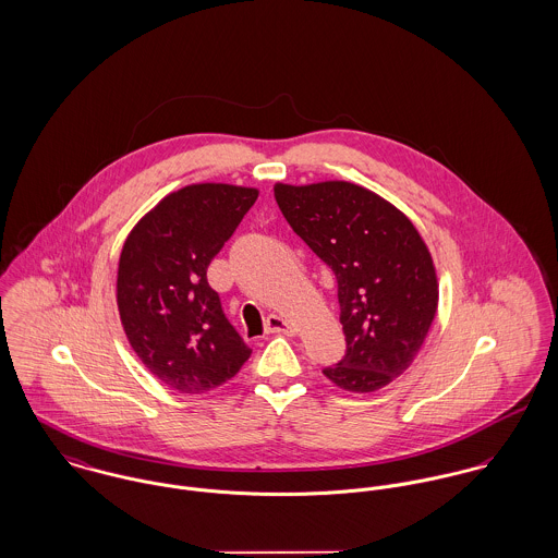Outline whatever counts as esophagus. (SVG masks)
Listing matches in <instances>:
<instances>
[{"label": "esophagus", "instance_id": "34e87169", "mask_svg": "<svg viewBox=\"0 0 558 558\" xmlns=\"http://www.w3.org/2000/svg\"><path fill=\"white\" fill-rule=\"evenodd\" d=\"M265 331H267V333H280V336H293V333H295L293 325H291L289 320H284L282 316H278V314L267 316V320H265Z\"/></svg>", "mask_w": 558, "mask_h": 558}]
</instances>
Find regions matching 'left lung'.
<instances>
[{
    "instance_id": "left-lung-1",
    "label": "left lung",
    "mask_w": 558,
    "mask_h": 558,
    "mask_svg": "<svg viewBox=\"0 0 558 558\" xmlns=\"http://www.w3.org/2000/svg\"><path fill=\"white\" fill-rule=\"evenodd\" d=\"M274 195L338 280L345 354L323 374L350 392L385 388L412 365L437 312L439 287L425 240L401 210L352 182H278Z\"/></svg>"
}]
</instances>
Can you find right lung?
<instances>
[{
  "label": "right lung",
  "mask_w": 558,
  "mask_h": 558,
  "mask_svg": "<svg viewBox=\"0 0 558 558\" xmlns=\"http://www.w3.org/2000/svg\"><path fill=\"white\" fill-rule=\"evenodd\" d=\"M257 197L248 186L189 184L142 216L125 240L117 278L125 336L148 372L178 392L225 385L253 352L206 271Z\"/></svg>",
  "instance_id": "right-lung-1"
}]
</instances>
